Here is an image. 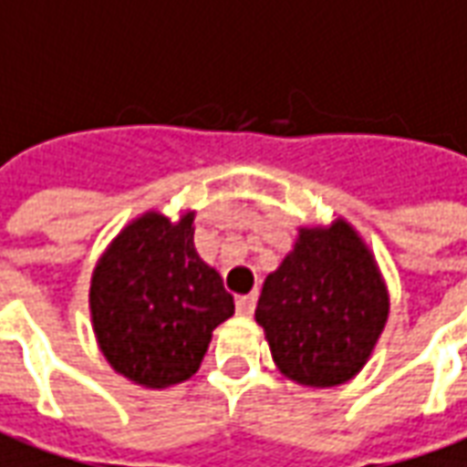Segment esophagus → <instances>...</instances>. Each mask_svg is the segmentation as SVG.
<instances>
[{"mask_svg": "<svg viewBox=\"0 0 467 467\" xmlns=\"http://www.w3.org/2000/svg\"><path fill=\"white\" fill-rule=\"evenodd\" d=\"M255 296H240V298L234 301V308H237L240 316H253V311H255Z\"/></svg>", "mask_w": 467, "mask_h": 467, "instance_id": "1", "label": "esophagus"}]
</instances>
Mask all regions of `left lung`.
Masks as SVG:
<instances>
[{
	"label": "left lung",
	"instance_id": "obj_1",
	"mask_svg": "<svg viewBox=\"0 0 467 467\" xmlns=\"http://www.w3.org/2000/svg\"><path fill=\"white\" fill-rule=\"evenodd\" d=\"M389 298L369 250L347 223L301 230L267 275L255 318L278 369L308 387L351 379L387 324Z\"/></svg>",
	"mask_w": 467,
	"mask_h": 467
}]
</instances>
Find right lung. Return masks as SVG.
Instances as JSON below:
<instances>
[{
  "instance_id": "1",
  "label": "right lung",
  "mask_w": 467,
  "mask_h": 467,
  "mask_svg": "<svg viewBox=\"0 0 467 467\" xmlns=\"http://www.w3.org/2000/svg\"><path fill=\"white\" fill-rule=\"evenodd\" d=\"M194 214L177 224L149 212L100 257L90 283L98 344L113 369L169 387L200 369L212 331L234 313L217 270L194 250Z\"/></svg>"
}]
</instances>
